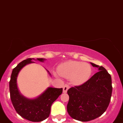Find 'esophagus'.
Segmentation results:
<instances>
[{
  "label": "esophagus",
  "mask_w": 123,
  "mask_h": 123,
  "mask_svg": "<svg viewBox=\"0 0 123 123\" xmlns=\"http://www.w3.org/2000/svg\"><path fill=\"white\" fill-rule=\"evenodd\" d=\"M68 88H69V86H68V85H64V87H63V92H64V93H66L67 90L68 89Z\"/></svg>",
  "instance_id": "1"
}]
</instances>
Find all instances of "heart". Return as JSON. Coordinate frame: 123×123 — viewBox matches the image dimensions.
I'll return each instance as SVG.
<instances>
[{"label": "heart", "instance_id": "obj_1", "mask_svg": "<svg viewBox=\"0 0 123 123\" xmlns=\"http://www.w3.org/2000/svg\"><path fill=\"white\" fill-rule=\"evenodd\" d=\"M58 72L61 77L71 79L74 84L80 85L89 80L92 69L88 63L71 61L61 64L58 67Z\"/></svg>", "mask_w": 123, "mask_h": 123}]
</instances>
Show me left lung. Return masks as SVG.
I'll return each instance as SVG.
<instances>
[{"instance_id": "1", "label": "left lung", "mask_w": 123, "mask_h": 123, "mask_svg": "<svg viewBox=\"0 0 123 123\" xmlns=\"http://www.w3.org/2000/svg\"><path fill=\"white\" fill-rule=\"evenodd\" d=\"M91 64L99 71L83 85L67 91V112L80 121H89L101 116L110 104L112 93L111 75L102 66Z\"/></svg>"}]
</instances>
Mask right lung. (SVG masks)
I'll return each instance as SVG.
<instances>
[{
    "mask_svg": "<svg viewBox=\"0 0 123 123\" xmlns=\"http://www.w3.org/2000/svg\"><path fill=\"white\" fill-rule=\"evenodd\" d=\"M32 60L44 62V58H28L23 61L13 68L9 83L10 93L12 104L21 117L32 122H40L48 118L52 104L62 92V88L49 87L42 94L34 99H29L20 93L17 86V77L21 70L27 64L34 63ZM48 71V70H47ZM49 75L50 73L48 71Z\"/></svg>",
    "mask_w": 123,
    "mask_h": 123,
    "instance_id": "1",
    "label": "right lung"
}]
</instances>
